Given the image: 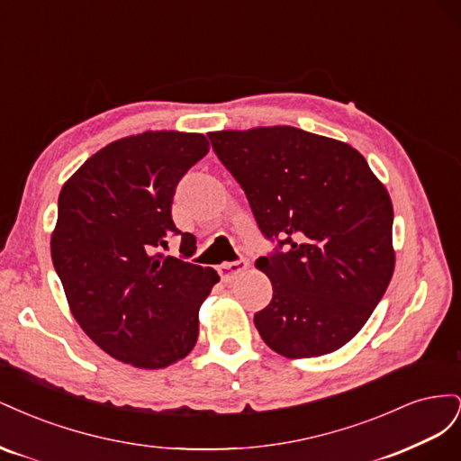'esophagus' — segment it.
Wrapping results in <instances>:
<instances>
[{
    "label": "esophagus",
    "mask_w": 461,
    "mask_h": 461,
    "mask_svg": "<svg viewBox=\"0 0 461 461\" xmlns=\"http://www.w3.org/2000/svg\"><path fill=\"white\" fill-rule=\"evenodd\" d=\"M249 261L248 259H236V261H227L219 265V275L225 283H230L234 276H239L240 273H244L248 269Z\"/></svg>",
    "instance_id": "1"
}]
</instances>
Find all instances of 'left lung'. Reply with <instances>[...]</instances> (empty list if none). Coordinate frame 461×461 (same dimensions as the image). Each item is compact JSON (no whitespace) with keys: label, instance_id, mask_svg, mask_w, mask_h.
Here are the masks:
<instances>
[{"label":"left lung","instance_id":"8db88e82","mask_svg":"<svg viewBox=\"0 0 461 461\" xmlns=\"http://www.w3.org/2000/svg\"><path fill=\"white\" fill-rule=\"evenodd\" d=\"M275 252L256 261L273 300L254 315L285 357L339 350L394 273L393 202L357 149L294 127L209 132Z\"/></svg>","mask_w":461,"mask_h":461}]
</instances>
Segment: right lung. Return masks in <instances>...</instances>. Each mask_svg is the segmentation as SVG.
<instances>
[{"label":"right lung","instance_id":"right-lung-1","mask_svg":"<svg viewBox=\"0 0 461 461\" xmlns=\"http://www.w3.org/2000/svg\"><path fill=\"white\" fill-rule=\"evenodd\" d=\"M209 151L203 134L148 131L100 149L59 194L51 259L78 325L122 364L161 369L190 354L219 283L188 263L196 239L171 217L178 180ZM173 235L183 258L165 257Z\"/></svg>","mask_w":461,"mask_h":461}]
</instances>
